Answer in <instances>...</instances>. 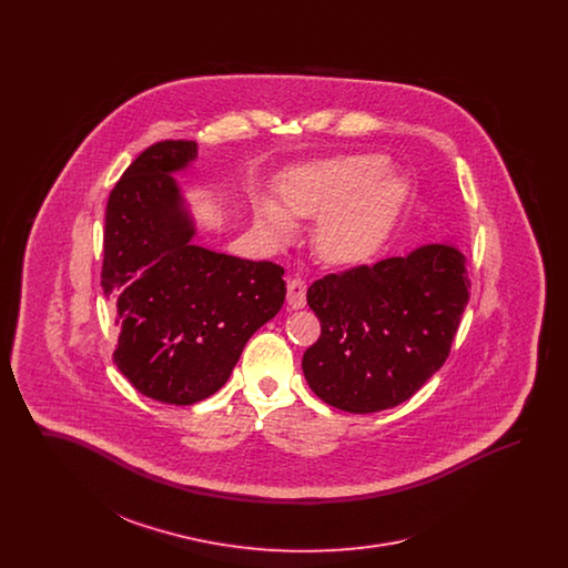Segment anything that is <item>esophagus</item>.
<instances>
[{
    "instance_id": "34e87169",
    "label": "esophagus",
    "mask_w": 568,
    "mask_h": 568,
    "mask_svg": "<svg viewBox=\"0 0 568 568\" xmlns=\"http://www.w3.org/2000/svg\"><path fill=\"white\" fill-rule=\"evenodd\" d=\"M287 304L292 308H302L306 304V283L302 278H290V283H287Z\"/></svg>"
}]
</instances>
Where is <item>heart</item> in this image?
Instances as JSON below:
<instances>
[{
  "label": "heart",
  "mask_w": 568,
  "mask_h": 568,
  "mask_svg": "<svg viewBox=\"0 0 568 568\" xmlns=\"http://www.w3.org/2000/svg\"><path fill=\"white\" fill-rule=\"evenodd\" d=\"M381 158H347L294 172L283 190V209L260 206V223L274 239L292 234V219H315V244L325 262L353 266L368 260L394 227L405 202V183L383 174Z\"/></svg>",
  "instance_id": "1"
}]
</instances>
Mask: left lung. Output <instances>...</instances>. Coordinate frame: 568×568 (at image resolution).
<instances>
[{"label": "left lung", "mask_w": 568, "mask_h": 568, "mask_svg": "<svg viewBox=\"0 0 568 568\" xmlns=\"http://www.w3.org/2000/svg\"><path fill=\"white\" fill-rule=\"evenodd\" d=\"M468 297L466 257L452 244L325 274L306 292L322 334L304 352V377L347 413L400 405L449 357Z\"/></svg>", "instance_id": "obj_1"}]
</instances>
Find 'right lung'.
<instances>
[{
  "label": "right lung",
  "instance_id": "right-lung-1",
  "mask_svg": "<svg viewBox=\"0 0 568 568\" xmlns=\"http://www.w3.org/2000/svg\"><path fill=\"white\" fill-rule=\"evenodd\" d=\"M195 155L193 140L151 144L106 204L102 287L121 324L112 359L140 394L165 405L221 389L287 292L281 266L191 243L195 230L172 172Z\"/></svg>",
  "mask_w": 568,
  "mask_h": 568
}]
</instances>
